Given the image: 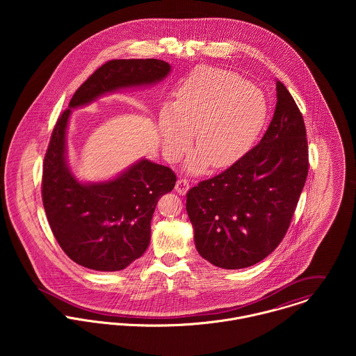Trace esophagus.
<instances>
[{
  "instance_id": "34e87169",
  "label": "esophagus",
  "mask_w": 356,
  "mask_h": 356,
  "mask_svg": "<svg viewBox=\"0 0 356 356\" xmlns=\"http://www.w3.org/2000/svg\"><path fill=\"white\" fill-rule=\"evenodd\" d=\"M189 181L186 178H179L177 181V185H175V191L179 193V195H186V192L189 191Z\"/></svg>"
}]
</instances>
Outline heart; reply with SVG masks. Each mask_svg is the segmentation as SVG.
Returning a JSON list of instances; mask_svg holds the SVG:
<instances>
[{
    "instance_id": "obj_1",
    "label": "heart",
    "mask_w": 356,
    "mask_h": 356,
    "mask_svg": "<svg viewBox=\"0 0 356 356\" xmlns=\"http://www.w3.org/2000/svg\"><path fill=\"white\" fill-rule=\"evenodd\" d=\"M268 118V104L261 90L240 75L213 67L193 71L182 83L174 104L159 113L164 151L177 160L192 141L199 149L188 170L199 174L208 164L226 168L254 147Z\"/></svg>"
}]
</instances>
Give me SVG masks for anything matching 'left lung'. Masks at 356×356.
Segmentation results:
<instances>
[{"instance_id":"8db88e82","label":"left lung","mask_w":356,"mask_h":356,"mask_svg":"<svg viewBox=\"0 0 356 356\" xmlns=\"http://www.w3.org/2000/svg\"><path fill=\"white\" fill-rule=\"evenodd\" d=\"M274 116L237 163L193 186L186 211L199 254L216 267L254 266L285 237L308 174L303 115L277 81Z\"/></svg>"}]
</instances>
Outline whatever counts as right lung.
<instances>
[{"label": "right lung", "mask_w": 356, "mask_h": 356, "mask_svg": "<svg viewBox=\"0 0 356 356\" xmlns=\"http://www.w3.org/2000/svg\"><path fill=\"white\" fill-rule=\"evenodd\" d=\"M170 70L157 58L106 61L78 88L54 124L44 159L42 202L58 245L86 268L119 271L143 256L156 204L174 189L177 177L171 168L143 159L115 179L79 182L65 157L71 109L118 89L153 85Z\"/></svg>", "instance_id": "1"}]
</instances>
